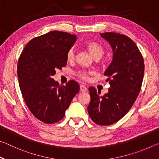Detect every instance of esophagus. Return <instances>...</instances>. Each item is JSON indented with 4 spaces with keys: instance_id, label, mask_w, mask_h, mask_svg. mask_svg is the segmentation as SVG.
Here are the masks:
<instances>
[{
    "instance_id": "obj_1",
    "label": "esophagus",
    "mask_w": 159,
    "mask_h": 159,
    "mask_svg": "<svg viewBox=\"0 0 159 159\" xmlns=\"http://www.w3.org/2000/svg\"><path fill=\"white\" fill-rule=\"evenodd\" d=\"M80 91H81V92L85 93V92H86V91H87V88H86L85 85H80Z\"/></svg>"
}]
</instances>
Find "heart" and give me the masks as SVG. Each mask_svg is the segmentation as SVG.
<instances>
[{
    "label": "heart",
    "mask_w": 159,
    "mask_h": 159,
    "mask_svg": "<svg viewBox=\"0 0 159 159\" xmlns=\"http://www.w3.org/2000/svg\"><path fill=\"white\" fill-rule=\"evenodd\" d=\"M85 48L95 59L100 58L104 52V48L102 46V45L96 41L87 42L85 45ZM75 57H76V54H75L74 49L73 48H70L66 52V60L69 61H71L75 60ZM77 76L80 79L86 80L88 78V73L84 71H80L77 74Z\"/></svg>",
    "instance_id": "1"
}]
</instances>
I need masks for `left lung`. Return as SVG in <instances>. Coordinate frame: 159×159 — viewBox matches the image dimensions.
Instances as JSON below:
<instances>
[{
  "instance_id": "1",
  "label": "left lung",
  "mask_w": 159,
  "mask_h": 159,
  "mask_svg": "<svg viewBox=\"0 0 159 159\" xmlns=\"http://www.w3.org/2000/svg\"><path fill=\"white\" fill-rule=\"evenodd\" d=\"M100 36L109 43L113 50V60L104 72L110 88L99 96L101 92L89 88L88 111L96 124L109 125L118 121L133 107L141 90L144 63L138 46L127 36L114 32Z\"/></svg>"
}]
</instances>
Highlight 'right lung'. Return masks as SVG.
<instances>
[{
    "instance_id": "right-lung-1",
    "label": "right lung",
    "mask_w": 159,
    "mask_h": 159,
    "mask_svg": "<svg viewBox=\"0 0 159 159\" xmlns=\"http://www.w3.org/2000/svg\"><path fill=\"white\" fill-rule=\"evenodd\" d=\"M76 35L52 31L31 39L24 48L17 64L20 90L35 117L48 124L62 119L80 86L75 80L60 85L52 79L56 70L66 65V52Z\"/></svg>"
}]
</instances>
